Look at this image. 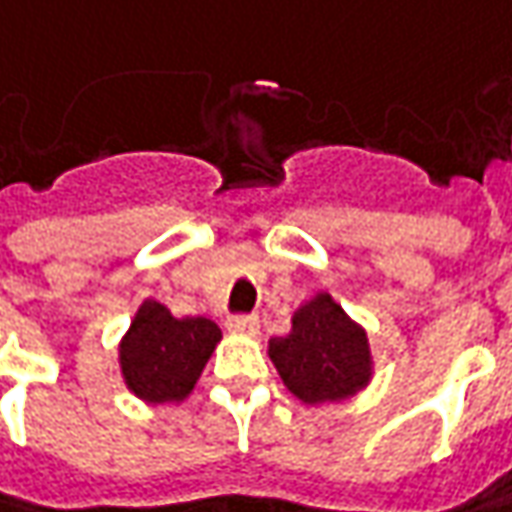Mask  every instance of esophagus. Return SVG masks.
Instances as JSON below:
<instances>
[{
    "mask_svg": "<svg viewBox=\"0 0 512 512\" xmlns=\"http://www.w3.org/2000/svg\"><path fill=\"white\" fill-rule=\"evenodd\" d=\"M226 326L232 328V331H238V334H252L255 337L257 331H260V317L257 314H232L226 320Z\"/></svg>",
    "mask_w": 512,
    "mask_h": 512,
    "instance_id": "34e87169",
    "label": "esophagus"
}]
</instances>
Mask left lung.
I'll use <instances>...</instances> for the list:
<instances>
[{"label":"left lung","mask_w":512,"mask_h":512,"mask_svg":"<svg viewBox=\"0 0 512 512\" xmlns=\"http://www.w3.org/2000/svg\"><path fill=\"white\" fill-rule=\"evenodd\" d=\"M269 357L286 388L309 405L351 397L371 377L365 331L323 291L294 311L286 337L269 340Z\"/></svg>","instance_id":"left-lung-1"}]
</instances>
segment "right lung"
<instances>
[{
  "label": "right lung",
  "mask_w": 512,
  "mask_h": 512,
  "mask_svg": "<svg viewBox=\"0 0 512 512\" xmlns=\"http://www.w3.org/2000/svg\"><path fill=\"white\" fill-rule=\"evenodd\" d=\"M221 340V328L206 317H172L147 300L121 340V371L135 397L147 402H181L201 377Z\"/></svg>",
  "instance_id": "right-lung-1"
}]
</instances>
